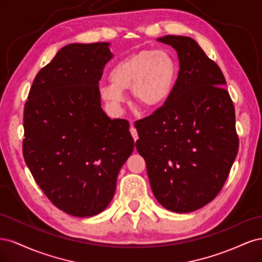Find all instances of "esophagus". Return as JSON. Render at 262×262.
I'll use <instances>...</instances> for the list:
<instances>
[{"mask_svg": "<svg viewBox=\"0 0 262 262\" xmlns=\"http://www.w3.org/2000/svg\"><path fill=\"white\" fill-rule=\"evenodd\" d=\"M130 132H131V134H132V137H133V140H134V142H137V141H138V139H139V136H138L137 129L134 128V126H131Z\"/></svg>", "mask_w": 262, "mask_h": 262, "instance_id": "obj_1", "label": "esophagus"}]
</instances>
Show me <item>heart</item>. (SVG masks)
Instances as JSON below:
<instances>
[{"instance_id": "obj_1", "label": "heart", "mask_w": 262, "mask_h": 262, "mask_svg": "<svg viewBox=\"0 0 262 262\" xmlns=\"http://www.w3.org/2000/svg\"><path fill=\"white\" fill-rule=\"evenodd\" d=\"M177 67L165 50H141L119 60L109 72L110 83L99 86V95L108 107L120 113L131 91L138 102L158 107L168 100L176 82Z\"/></svg>"}]
</instances>
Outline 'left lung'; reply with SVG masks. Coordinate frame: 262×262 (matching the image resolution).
<instances>
[{
  "label": "left lung",
  "instance_id": "8db88e82",
  "mask_svg": "<svg viewBox=\"0 0 262 262\" xmlns=\"http://www.w3.org/2000/svg\"><path fill=\"white\" fill-rule=\"evenodd\" d=\"M177 51L179 73L168 100L136 122V147L150 188L165 209L188 213L223 188L238 152L235 108L221 69L195 40L157 39Z\"/></svg>",
  "mask_w": 262,
  "mask_h": 262
}]
</instances>
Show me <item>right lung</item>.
Listing matches in <instances>:
<instances>
[{"mask_svg": "<svg viewBox=\"0 0 262 262\" xmlns=\"http://www.w3.org/2000/svg\"><path fill=\"white\" fill-rule=\"evenodd\" d=\"M108 42L71 43L39 71L24 108L23 155L47 198L70 215L104 211L134 148L124 119L101 108Z\"/></svg>", "mask_w": 262, "mask_h": 262, "instance_id": "add662e5", "label": "right lung"}]
</instances>
